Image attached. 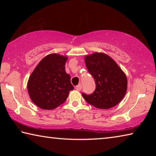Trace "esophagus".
Masks as SVG:
<instances>
[{
  "label": "esophagus",
  "instance_id": "34e87169",
  "mask_svg": "<svg viewBox=\"0 0 156 156\" xmlns=\"http://www.w3.org/2000/svg\"><path fill=\"white\" fill-rule=\"evenodd\" d=\"M75 89H76L77 91H80L81 89H82V85H81L80 84H78L77 86L75 87Z\"/></svg>",
  "mask_w": 156,
  "mask_h": 156
}]
</instances>
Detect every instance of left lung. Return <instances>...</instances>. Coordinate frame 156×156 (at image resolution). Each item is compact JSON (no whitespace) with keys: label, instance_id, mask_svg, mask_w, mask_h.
<instances>
[{"label":"left lung","instance_id":"1","mask_svg":"<svg viewBox=\"0 0 156 156\" xmlns=\"http://www.w3.org/2000/svg\"><path fill=\"white\" fill-rule=\"evenodd\" d=\"M84 61L96 85L91 94H82L84 100L95 107L102 109H110L118 105L127 89L125 73L112 58L104 53L87 55Z\"/></svg>","mask_w":156,"mask_h":156}]
</instances>
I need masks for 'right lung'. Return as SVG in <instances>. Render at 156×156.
Here are the masks:
<instances>
[{
  "instance_id": "obj_1",
  "label": "right lung",
  "mask_w": 156,
  "mask_h": 156,
  "mask_svg": "<svg viewBox=\"0 0 156 156\" xmlns=\"http://www.w3.org/2000/svg\"><path fill=\"white\" fill-rule=\"evenodd\" d=\"M68 58L58 54L47 55L41 60L27 83L31 100L43 109L50 110L64 103L73 89L70 76L65 72Z\"/></svg>"
}]
</instances>
